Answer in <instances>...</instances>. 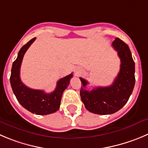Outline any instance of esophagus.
Returning a JSON list of instances; mask_svg holds the SVG:
<instances>
[{
    "label": "esophagus",
    "instance_id": "34e87169",
    "mask_svg": "<svg viewBox=\"0 0 148 148\" xmlns=\"http://www.w3.org/2000/svg\"><path fill=\"white\" fill-rule=\"evenodd\" d=\"M78 70H78V69H76V73H79V71H78Z\"/></svg>",
    "mask_w": 148,
    "mask_h": 148
}]
</instances>
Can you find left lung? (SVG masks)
<instances>
[{"label":"left lung","instance_id":"obj_1","mask_svg":"<svg viewBox=\"0 0 148 148\" xmlns=\"http://www.w3.org/2000/svg\"><path fill=\"white\" fill-rule=\"evenodd\" d=\"M112 46L121 59L120 72L112 85L87 91L85 88L88 81L80 78L81 100L89 112L99 115L112 114L121 109L129 100L135 84V64L128 45L117 38Z\"/></svg>","mask_w":148,"mask_h":148}]
</instances>
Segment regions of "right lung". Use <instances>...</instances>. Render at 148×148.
Wrapping results in <instances>:
<instances>
[{"mask_svg": "<svg viewBox=\"0 0 148 148\" xmlns=\"http://www.w3.org/2000/svg\"><path fill=\"white\" fill-rule=\"evenodd\" d=\"M35 40L36 38L31 39L19 50L17 58L12 64L10 83L14 94L23 108L36 115H48L60 109L62 94L73 75L71 73L59 80L55 90L49 94L26 86L20 79V67L25 52Z\"/></svg>", "mask_w": 148, "mask_h": 148, "instance_id": "right-lung-1", "label": "right lung"}]
</instances>
